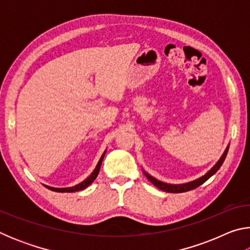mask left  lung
Listing matches in <instances>:
<instances>
[{"mask_svg":"<svg viewBox=\"0 0 250 250\" xmlns=\"http://www.w3.org/2000/svg\"><path fill=\"white\" fill-rule=\"evenodd\" d=\"M228 147H229V146H227L226 150L224 151L223 155L221 156V159L217 161V163L215 164V166L211 167L208 172L205 173L204 175L200 176V177H198V179L193 180L191 182H186V183H182V184L166 183V182L156 180L155 177H153V176L150 175V174H147L146 171H143V173H145V175L146 176V179L149 180L154 186H156V188H160L161 191H164V192H167V193H183V192L191 191V189L196 188L200 185H202L203 183H204V182H206L207 180L209 179L210 176H213L215 173H216L219 170V167H222V164L224 163V161H225V158H226L227 152H228Z\"/></svg>","mask_w":250,"mask_h":250,"instance_id":"8db88e82","label":"left lung"}]
</instances>
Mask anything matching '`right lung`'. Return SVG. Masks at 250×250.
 I'll use <instances>...</instances> for the list:
<instances>
[{"label": "right lung", "mask_w": 250, "mask_h": 250, "mask_svg": "<svg viewBox=\"0 0 250 250\" xmlns=\"http://www.w3.org/2000/svg\"><path fill=\"white\" fill-rule=\"evenodd\" d=\"M107 150H104V152L101 155V158L99 159L98 163H97V166L95 167V170L91 172V174L87 177V179H84L83 182H80L79 184L77 185H74V186H69V188H52V186H48V185H45L46 188L50 191H54V192H59V193H73V192H78V191H83L86 188H88L92 182L96 180V177L98 176L99 174V171H100V167H101V163H103V160L104 158V154Z\"/></svg>", "instance_id": "1"}]
</instances>
